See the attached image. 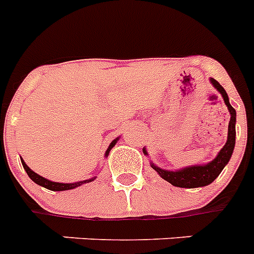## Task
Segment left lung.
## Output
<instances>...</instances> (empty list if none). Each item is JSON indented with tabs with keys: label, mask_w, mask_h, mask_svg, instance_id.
Wrapping results in <instances>:
<instances>
[{
	"label": "left lung",
	"mask_w": 254,
	"mask_h": 254,
	"mask_svg": "<svg viewBox=\"0 0 254 254\" xmlns=\"http://www.w3.org/2000/svg\"><path fill=\"white\" fill-rule=\"evenodd\" d=\"M210 80H211V83H213L214 87L222 94L224 103H226V106H227L228 111H230L231 119L230 124H228L227 142H226V145L223 146V148L220 150L219 154L216 155L215 159H214L213 162L207 163V164H203V166H191L185 167V168L179 171H167L162 170L159 167L154 166L151 163V167L160 175V177L164 179L166 181H168V183L174 185V187L199 188L211 184L216 177L219 176V174L222 172L224 166H226L228 163V160H230L231 155H232V151H234L235 138H236V129H235V124H236V111H235L234 107L230 104L227 92L224 91V88L220 86L219 82H216L214 78H211ZM143 152L147 154L145 148H143Z\"/></svg>",
	"instance_id": "left-lung-1"
}]
</instances>
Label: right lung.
<instances>
[{"label":"right lung","mask_w":254,"mask_h":254,"mask_svg":"<svg viewBox=\"0 0 254 254\" xmlns=\"http://www.w3.org/2000/svg\"><path fill=\"white\" fill-rule=\"evenodd\" d=\"M119 138H116L115 141H112V143L109 145L108 150H107L106 152V156L108 155L109 151H111V148L113 147V146L116 145V142ZM22 160V164H23V168L26 170L27 175L30 176V179L34 183H36L38 185H40V187H44L47 188V189H49V190H55V191H61V190H69V189H74V188H77L79 187V185L84 184V183H90V181H92L95 179H91V180H84V181H79V183H73V184H63V183H53V181H49L47 180V179H44V177H41L40 175L38 174H35L34 171H31V168L28 166H27L26 163H24L23 159H20Z\"/></svg>","instance_id":"right-lung-1"}]
</instances>
